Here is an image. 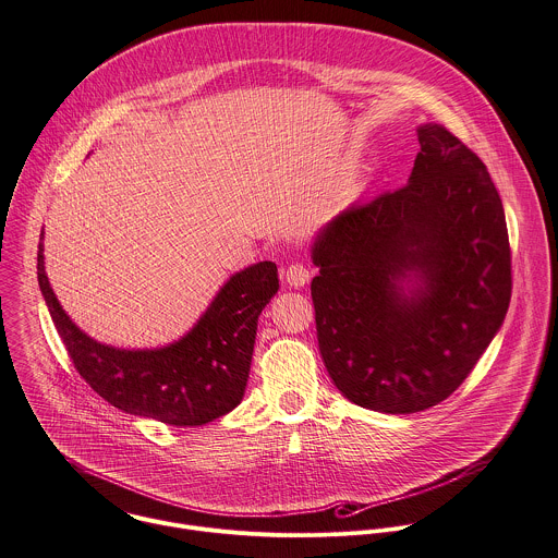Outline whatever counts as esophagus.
Returning <instances> with one entry per match:
<instances>
[{"label":"esophagus","instance_id":"obj_1","mask_svg":"<svg viewBox=\"0 0 558 558\" xmlns=\"http://www.w3.org/2000/svg\"><path fill=\"white\" fill-rule=\"evenodd\" d=\"M284 280L293 289H302L311 280V271L304 265H289L284 271Z\"/></svg>","mask_w":558,"mask_h":558}]
</instances>
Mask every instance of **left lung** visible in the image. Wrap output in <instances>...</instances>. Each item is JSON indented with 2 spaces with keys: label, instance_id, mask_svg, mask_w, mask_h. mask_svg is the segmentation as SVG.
<instances>
[{
  "label": "left lung",
  "instance_id": "obj_1",
  "mask_svg": "<svg viewBox=\"0 0 558 558\" xmlns=\"http://www.w3.org/2000/svg\"><path fill=\"white\" fill-rule=\"evenodd\" d=\"M417 138L409 182L339 213L311 245L324 365L350 402L389 415L454 393L511 302L507 219L485 162L439 123Z\"/></svg>",
  "mask_w": 558,
  "mask_h": 558
}]
</instances>
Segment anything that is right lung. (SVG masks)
I'll return each mask as SVG.
<instances>
[{"label":"right lung","instance_id":"obj_1","mask_svg":"<svg viewBox=\"0 0 558 558\" xmlns=\"http://www.w3.org/2000/svg\"><path fill=\"white\" fill-rule=\"evenodd\" d=\"M43 234L36 274L51 322L88 387L114 409L167 426H204L245 396L258 315L278 293L271 260L232 274L199 319L160 348H117L88 337L60 306L45 274Z\"/></svg>","mask_w":558,"mask_h":558}]
</instances>
